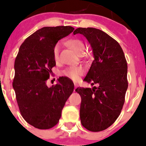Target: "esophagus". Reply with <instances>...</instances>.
Listing matches in <instances>:
<instances>
[{
    "label": "esophagus",
    "instance_id": "34e87169",
    "mask_svg": "<svg viewBox=\"0 0 146 146\" xmlns=\"http://www.w3.org/2000/svg\"><path fill=\"white\" fill-rule=\"evenodd\" d=\"M77 87H78V85H77L76 84H74V92H75V90H76Z\"/></svg>",
    "mask_w": 146,
    "mask_h": 146
}]
</instances>
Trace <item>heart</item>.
<instances>
[{
    "instance_id": "1",
    "label": "heart",
    "mask_w": 146,
    "mask_h": 146,
    "mask_svg": "<svg viewBox=\"0 0 146 146\" xmlns=\"http://www.w3.org/2000/svg\"><path fill=\"white\" fill-rule=\"evenodd\" d=\"M68 45L74 51L76 54H82L85 50V45L82 40L79 39H72L68 41ZM61 48V44L56 43L53 48V56L56 61L59 59V51ZM84 72L81 67H70L63 71V74L71 78L72 80L77 81Z\"/></svg>"
}]
</instances>
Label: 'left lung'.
I'll return each instance as SVG.
<instances>
[{"mask_svg":"<svg viewBox=\"0 0 146 146\" xmlns=\"http://www.w3.org/2000/svg\"><path fill=\"white\" fill-rule=\"evenodd\" d=\"M73 33L85 36L93 51L94 60L84 80L98 85L75 90L81 97V124L90 131H104L117 119L124 105L128 89L127 62L119 43L102 31L78 28Z\"/></svg>","mask_w":146,"mask_h":146,"instance_id":"1","label":"left lung"}]
</instances>
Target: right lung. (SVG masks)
I'll use <instances>...</instances> for the list:
<instances>
[{"mask_svg": "<svg viewBox=\"0 0 146 146\" xmlns=\"http://www.w3.org/2000/svg\"><path fill=\"white\" fill-rule=\"evenodd\" d=\"M74 30L70 26L43 27L27 37L19 49L13 87L20 113L35 128L49 129L55 126L74 91L71 80L63 77L55 85H46L51 69L56 66L54 46Z\"/></svg>", "mask_w": 146, "mask_h": 146, "instance_id": "right-lung-1", "label": "right lung"}]
</instances>
